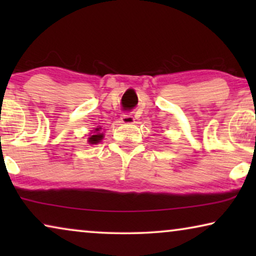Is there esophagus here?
Returning <instances> with one entry per match:
<instances>
[{"mask_svg":"<svg viewBox=\"0 0 256 256\" xmlns=\"http://www.w3.org/2000/svg\"><path fill=\"white\" fill-rule=\"evenodd\" d=\"M120 122L124 126H129V124H132L135 122V118L132 116L130 114H124L120 118Z\"/></svg>","mask_w":256,"mask_h":256,"instance_id":"obj_1","label":"esophagus"}]
</instances>
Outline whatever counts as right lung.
<instances>
[{"mask_svg":"<svg viewBox=\"0 0 256 256\" xmlns=\"http://www.w3.org/2000/svg\"><path fill=\"white\" fill-rule=\"evenodd\" d=\"M96 130H99V129H96ZM102 134H96V135H92L90 138V143H98L100 142V140H102Z\"/></svg>","mask_w":256,"mask_h":256,"instance_id":"right-lung-1","label":"right lung"}]
</instances>
